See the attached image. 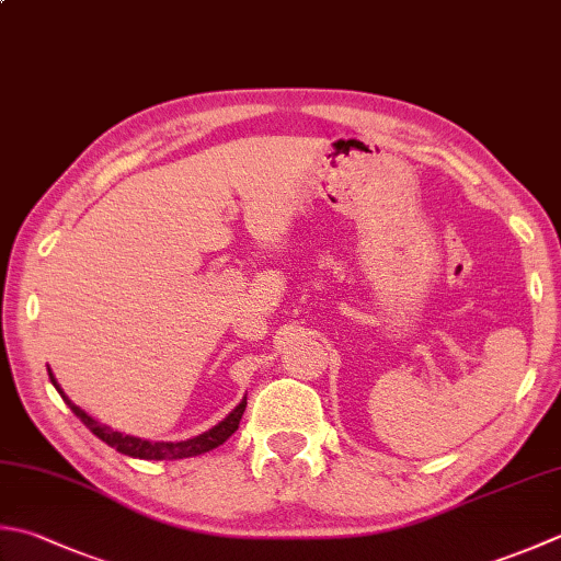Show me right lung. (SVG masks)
Returning <instances> with one entry per match:
<instances>
[{
    "instance_id": "add662e5",
    "label": "right lung",
    "mask_w": 561,
    "mask_h": 561,
    "mask_svg": "<svg viewBox=\"0 0 561 561\" xmlns=\"http://www.w3.org/2000/svg\"><path fill=\"white\" fill-rule=\"evenodd\" d=\"M48 377L53 381V387L58 389V393L62 397V401L70 405V411L80 419L90 431L99 437V440L106 443L108 447H114L116 453L121 455H128V457H136V459H184V457H196V455H204V453H211V449H216L218 445H224L230 435H233L238 431V423L240 419H243V411L248 405V397H243V401H240L233 411H230L226 419L208 427L206 433L196 435V437H190V440H180V443H150V440H142V437H136V435H124L114 431V427H108L104 423L94 421L92 415H87L80 405L72 403L68 397H65V391L60 389L58 379L53 377V371L48 369Z\"/></svg>"
}]
</instances>
